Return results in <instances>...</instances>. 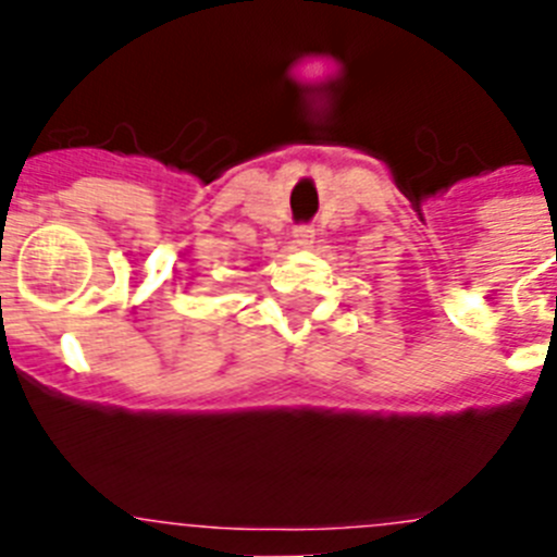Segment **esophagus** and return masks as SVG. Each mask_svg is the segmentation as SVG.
<instances>
[{
	"label": "esophagus",
	"mask_w": 557,
	"mask_h": 557,
	"mask_svg": "<svg viewBox=\"0 0 557 557\" xmlns=\"http://www.w3.org/2000/svg\"><path fill=\"white\" fill-rule=\"evenodd\" d=\"M312 236H314V231L309 228V225L295 228V243H298V245H309V243H312Z\"/></svg>",
	"instance_id": "34e87169"
}]
</instances>
